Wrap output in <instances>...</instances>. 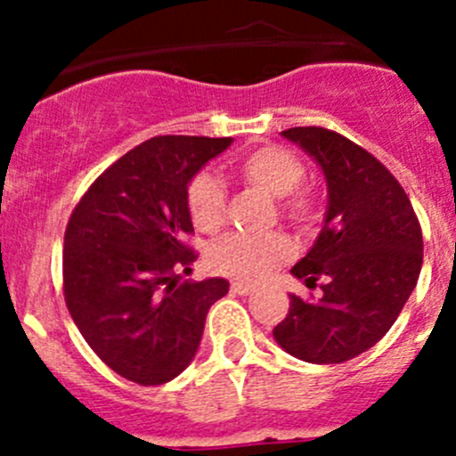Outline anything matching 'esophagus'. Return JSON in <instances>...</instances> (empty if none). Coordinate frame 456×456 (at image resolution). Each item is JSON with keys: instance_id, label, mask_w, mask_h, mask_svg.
Here are the masks:
<instances>
[{"instance_id": "obj_1", "label": "esophagus", "mask_w": 456, "mask_h": 456, "mask_svg": "<svg viewBox=\"0 0 456 456\" xmlns=\"http://www.w3.org/2000/svg\"><path fill=\"white\" fill-rule=\"evenodd\" d=\"M232 291L238 293V296H249V293L254 291V284L240 282V280H236V282H232Z\"/></svg>"}]
</instances>
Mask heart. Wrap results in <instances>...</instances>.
<instances>
[{
    "label": "heart",
    "mask_w": 456,
    "mask_h": 456,
    "mask_svg": "<svg viewBox=\"0 0 456 456\" xmlns=\"http://www.w3.org/2000/svg\"><path fill=\"white\" fill-rule=\"evenodd\" d=\"M238 174L245 183L266 191L273 199H282V214L297 224H309L315 216V196L300 190L305 165L287 147L265 145L238 160ZM223 181L211 172H200L187 185V209L196 229L214 233L224 220ZM293 245L282 233H232L211 249L209 262L218 273L238 280H262L280 262L289 260Z\"/></svg>",
    "instance_id": "b5f03b06"
}]
</instances>
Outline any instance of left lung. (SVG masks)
I'll list each match as a JSON object with an SVG mask.
<instances>
[{
    "label": "left lung",
    "instance_id": "left-lung-1",
    "mask_svg": "<svg viewBox=\"0 0 456 456\" xmlns=\"http://www.w3.org/2000/svg\"><path fill=\"white\" fill-rule=\"evenodd\" d=\"M326 178L324 227L291 273L320 300L291 293L273 338L311 364H342L375 346L395 324L419 280L424 238L397 178L346 136L324 127L282 132Z\"/></svg>",
    "mask_w": 456,
    "mask_h": 456
}]
</instances>
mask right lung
I'll return each mask as SVG.
<instances>
[{
  "label": "right lung",
  "mask_w": 456,
  "mask_h": 456,
  "mask_svg": "<svg viewBox=\"0 0 456 456\" xmlns=\"http://www.w3.org/2000/svg\"><path fill=\"white\" fill-rule=\"evenodd\" d=\"M233 139L154 136L110 165L72 211L63 296L77 329L114 372L141 386L181 375L200 346L224 278L181 282L196 254L187 185Z\"/></svg>",
  "instance_id": "right-lung-1"
}]
</instances>
